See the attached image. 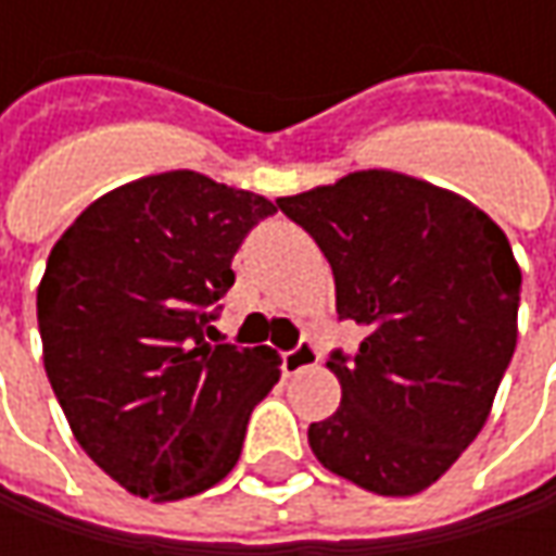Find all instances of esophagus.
Listing matches in <instances>:
<instances>
[{"mask_svg": "<svg viewBox=\"0 0 556 556\" xmlns=\"http://www.w3.org/2000/svg\"><path fill=\"white\" fill-rule=\"evenodd\" d=\"M318 362V350H315V343L312 340H300L290 353H285V362H281V368H285V374H300L306 371V368H312Z\"/></svg>", "mask_w": 556, "mask_h": 556, "instance_id": "34e87169", "label": "esophagus"}]
</instances>
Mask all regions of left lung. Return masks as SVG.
Listing matches in <instances>:
<instances>
[{"label": "left lung", "instance_id": "1", "mask_svg": "<svg viewBox=\"0 0 556 556\" xmlns=\"http://www.w3.org/2000/svg\"><path fill=\"white\" fill-rule=\"evenodd\" d=\"M328 256L337 315L365 328L331 353L340 408L315 458L377 495H415L477 439L517 346L520 266L480 206L390 169L278 198Z\"/></svg>", "mask_w": 556, "mask_h": 556}]
</instances>
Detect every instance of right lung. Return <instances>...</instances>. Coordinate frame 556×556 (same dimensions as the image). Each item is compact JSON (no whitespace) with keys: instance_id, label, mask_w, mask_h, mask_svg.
I'll return each mask as SVG.
<instances>
[{"instance_id":"add662e5","label":"right lung","mask_w":556,"mask_h":556,"mask_svg":"<svg viewBox=\"0 0 556 556\" xmlns=\"http://www.w3.org/2000/svg\"><path fill=\"white\" fill-rule=\"evenodd\" d=\"M271 213L173 169L89 203L52 247L36 290L46 374L83 452L126 492L179 502L241 458L281 358L206 337L238 247Z\"/></svg>"}]
</instances>
